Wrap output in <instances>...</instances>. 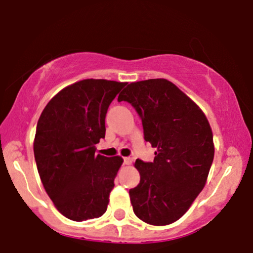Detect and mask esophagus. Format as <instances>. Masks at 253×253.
<instances>
[{"label":"esophagus","mask_w":253,"mask_h":253,"mask_svg":"<svg viewBox=\"0 0 253 253\" xmlns=\"http://www.w3.org/2000/svg\"><path fill=\"white\" fill-rule=\"evenodd\" d=\"M133 162L132 158H124V165H130Z\"/></svg>","instance_id":"34e87169"}]
</instances>
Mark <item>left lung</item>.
<instances>
[{
    "mask_svg": "<svg viewBox=\"0 0 253 253\" xmlns=\"http://www.w3.org/2000/svg\"><path fill=\"white\" fill-rule=\"evenodd\" d=\"M135 108L153 162L137 159L140 183L129 190L136 217L152 225L181 218L206 185L213 160L210 125L200 107L167 79L130 83L118 97Z\"/></svg>",
    "mask_w": 253,
    "mask_h": 253,
    "instance_id": "8db88e82",
    "label": "left lung"
}]
</instances>
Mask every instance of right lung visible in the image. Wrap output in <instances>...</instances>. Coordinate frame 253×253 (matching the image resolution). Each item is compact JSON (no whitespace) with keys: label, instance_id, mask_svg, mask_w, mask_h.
Segmentation results:
<instances>
[{"label":"right lung","instance_id":"obj_1","mask_svg":"<svg viewBox=\"0 0 253 253\" xmlns=\"http://www.w3.org/2000/svg\"><path fill=\"white\" fill-rule=\"evenodd\" d=\"M127 83L85 79L57 93L37 123L34 154L38 174L58 211L83 222L103 216L120 156L95 155L105 137L108 106Z\"/></svg>","mask_w":253,"mask_h":253}]
</instances>
